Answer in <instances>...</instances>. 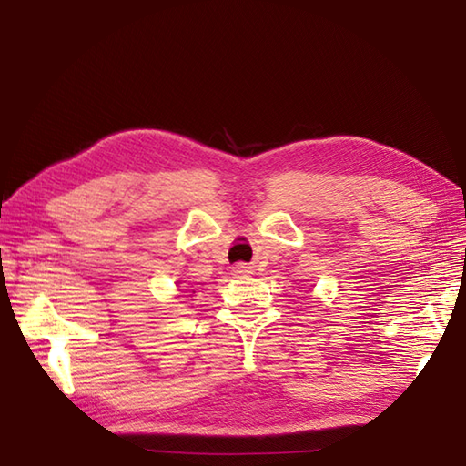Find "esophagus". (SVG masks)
I'll list each match as a JSON object with an SVG mask.
<instances>
[{
	"label": "esophagus",
	"instance_id": "esophagus-1",
	"mask_svg": "<svg viewBox=\"0 0 466 466\" xmlns=\"http://www.w3.org/2000/svg\"><path fill=\"white\" fill-rule=\"evenodd\" d=\"M233 272H235L237 276H245V274H250V266H247V264H243V262H238V264L233 268Z\"/></svg>",
	"mask_w": 466,
	"mask_h": 466
}]
</instances>
